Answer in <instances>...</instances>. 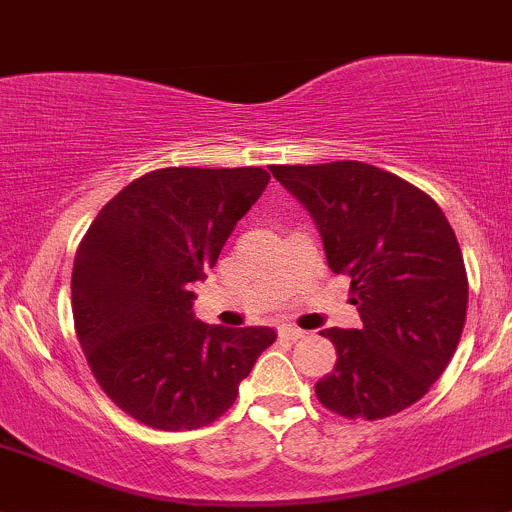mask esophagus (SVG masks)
<instances>
[{
    "mask_svg": "<svg viewBox=\"0 0 512 512\" xmlns=\"http://www.w3.org/2000/svg\"><path fill=\"white\" fill-rule=\"evenodd\" d=\"M304 329H299V327H294V324H282L280 327V337H285V339H292V342H297V339H304Z\"/></svg>",
    "mask_w": 512,
    "mask_h": 512,
    "instance_id": "esophagus-1",
    "label": "esophagus"
}]
</instances>
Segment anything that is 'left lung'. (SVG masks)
I'll return each instance as SVG.
<instances>
[{
    "label": "left lung",
    "instance_id": "8db88e82",
    "mask_svg": "<svg viewBox=\"0 0 512 512\" xmlns=\"http://www.w3.org/2000/svg\"><path fill=\"white\" fill-rule=\"evenodd\" d=\"M309 210L329 270L352 277L359 329H324L337 349L317 381L322 406L347 418L394 416L423 399L461 342L468 277L436 200L359 160L272 165Z\"/></svg>",
    "mask_w": 512,
    "mask_h": 512
}]
</instances>
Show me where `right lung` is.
Masks as SVG:
<instances>
[{
	"mask_svg": "<svg viewBox=\"0 0 512 512\" xmlns=\"http://www.w3.org/2000/svg\"><path fill=\"white\" fill-rule=\"evenodd\" d=\"M270 183L262 168H160L108 200L71 275L74 327L108 399L160 431L213 423L275 342V329L195 319L205 280L237 220Z\"/></svg>",
	"mask_w": 512,
	"mask_h": 512,
	"instance_id": "obj_1",
	"label": "right lung"
}]
</instances>
